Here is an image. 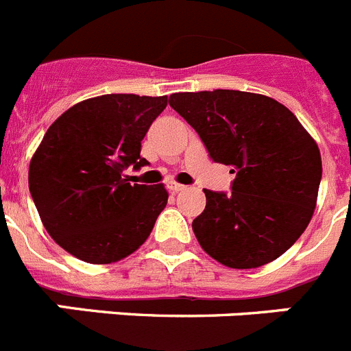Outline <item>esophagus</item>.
Masks as SVG:
<instances>
[{"mask_svg":"<svg viewBox=\"0 0 351 351\" xmlns=\"http://www.w3.org/2000/svg\"><path fill=\"white\" fill-rule=\"evenodd\" d=\"M169 190L172 191V193H179V191L186 190V186L179 184V182H169Z\"/></svg>","mask_w":351,"mask_h":351,"instance_id":"esophagus-1","label":"esophagus"}]
</instances>
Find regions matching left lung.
<instances>
[{"label":"left lung","instance_id":"1","mask_svg":"<svg viewBox=\"0 0 351 351\" xmlns=\"http://www.w3.org/2000/svg\"><path fill=\"white\" fill-rule=\"evenodd\" d=\"M170 107L195 128L216 163L235 173L232 191L204 190L193 232L207 255L232 269L281 256L309 225L322 156L293 114L255 93H173Z\"/></svg>","mask_w":351,"mask_h":351}]
</instances>
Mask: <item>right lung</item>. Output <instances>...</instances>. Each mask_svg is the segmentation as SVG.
I'll return each instance as SVG.
<instances>
[{"label":"right lung","instance_id":"obj_1","mask_svg":"<svg viewBox=\"0 0 351 351\" xmlns=\"http://www.w3.org/2000/svg\"><path fill=\"white\" fill-rule=\"evenodd\" d=\"M167 96L104 95L68 108L29 163V191L43 226L70 255L110 263L142 246L165 209L163 184H132L125 170L149 161L142 138Z\"/></svg>","mask_w":351,"mask_h":351}]
</instances>
